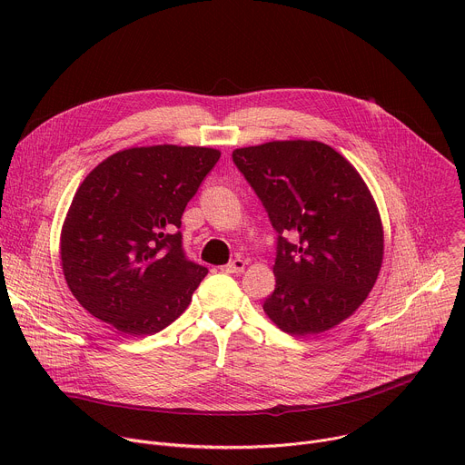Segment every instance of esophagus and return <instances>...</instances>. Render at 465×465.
<instances>
[{"label": "esophagus", "instance_id": "obj_1", "mask_svg": "<svg viewBox=\"0 0 465 465\" xmlns=\"http://www.w3.org/2000/svg\"><path fill=\"white\" fill-rule=\"evenodd\" d=\"M244 267H246V262H244L241 257H235L232 262L224 264V267H223L221 271L226 272V274H239V272L244 271Z\"/></svg>", "mask_w": 465, "mask_h": 465}]
</instances>
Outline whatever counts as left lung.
Listing matches in <instances>:
<instances>
[{
    "mask_svg": "<svg viewBox=\"0 0 465 465\" xmlns=\"http://www.w3.org/2000/svg\"><path fill=\"white\" fill-rule=\"evenodd\" d=\"M232 158L278 233L264 312L296 337L339 325L368 298L382 262V224L364 180L320 142H271Z\"/></svg>",
    "mask_w": 465,
    "mask_h": 465,
    "instance_id": "left-lung-1",
    "label": "left lung"
}]
</instances>
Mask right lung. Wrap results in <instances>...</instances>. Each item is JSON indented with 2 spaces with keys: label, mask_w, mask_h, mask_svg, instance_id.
I'll return each mask as SVG.
<instances>
[{
  "label": "right lung",
  "mask_w": 465,
  "mask_h": 465,
  "mask_svg": "<svg viewBox=\"0 0 465 465\" xmlns=\"http://www.w3.org/2000/svg\"><path fill=\"white\" fill-rule=\"evenodd\" d=\"M219 158L208 147H134L84 178L62 226L60 259L90 314L143 337L187 309L208 269L183 252L182 215Z\"/></svg>",
  "instance_id": "obj_1"
}]
</instances>
